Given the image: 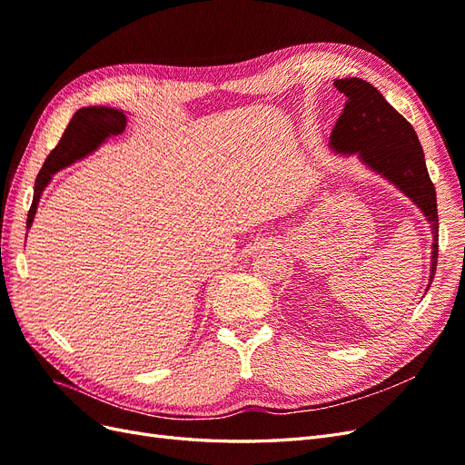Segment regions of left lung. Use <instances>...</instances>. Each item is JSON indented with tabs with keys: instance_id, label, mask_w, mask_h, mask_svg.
I'll list each match as a JSON object with an SVG mask.
<instances>
[{
	"instance_id": "8db88e82",
	"label": "left lung",
	"mask_w": 465,
	"mask_h": 465,
	"mask_svg": "<svg viewBox=\"0 0 465 465\" xmlns=\"http://www.w3.org/2000/svg\"><path fill=\"white\" fill-rule=\"evenodd\" d=\"M333 87L347 96L343 114L331 132V147L341 154L357 153L371 171L401 190L427 217L432 229L430 277L439 258V209L425 153L413 125L393 108L374 85L359 77L337 79Z\"/></svg>"
}]
</instances>
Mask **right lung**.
<instances>
[{"mask_svg":"<svg viewBox=\"0 0 465 465\" xmlns=\"http://www.w3.org/2000/svg\"><path fill=\"white\" fill-rule=\"evenodd\" d=\"M125 120H128V114L124 110L110 106H89L75 112L72 122L67 124L60 143L50 151L36 176L33 205L29 209V215H26V229H31L40 195L48 186L52 174L58 173L60 168L87 157L96 147H101L108 137L122 134L125 130Z\"/></svg>","mask_w":465,"mask_h":465,"instance_id":"1","label":"right lung"}]
</instances>
